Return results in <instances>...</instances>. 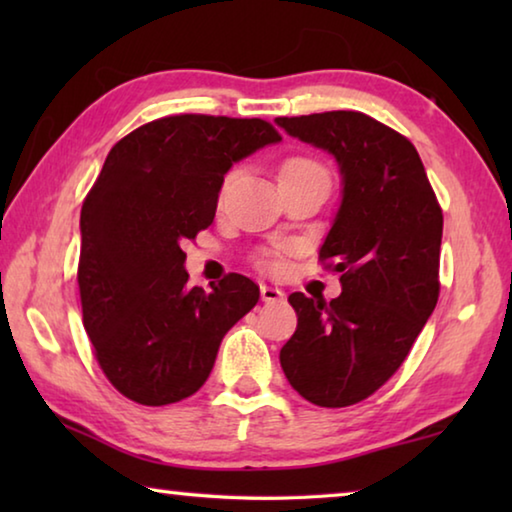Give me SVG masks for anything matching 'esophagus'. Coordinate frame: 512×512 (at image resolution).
<instances>
[{
  "label": "esophagus",
  "mask_w": 512,
  "mask_h": 512,
  "mask_svg": "<svg viewBox=\"0 0 512 512\" xmlns=\"http://www.w3.org/2000/svg\"><path fill=\"white\" fill-rule=\"evenodd\" d=\"M262 300L264 302H280V300H284V291L277 289V287H268V284H264V287H262Z\"/></svg>",
  "instance_id": "obj_1"
}]
</instances>
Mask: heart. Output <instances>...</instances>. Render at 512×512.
Segmentation results:
<instances>
[{
  "instance_id": "heart-1",
  "label": "heart",
  "mask_w": 512,
  "mask_h": 512,
  "mask_svg": "<svg viewBox=\"0 0 512 512\" xmlns=\"http://www.w3.org/2000/svg\"><path fill=\"white\" fill-rule=\"evenodd\" d=\"M296 169H323V167L316 164L314 160H307V158H291V160L284 162V167H282V171H296ZM266 266H271V268L280 266V253L266 255Z\"/></svg>"
}]
</instances>
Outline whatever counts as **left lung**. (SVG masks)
<instances>
[{
    "mask_svg": "<svg viewBox=\"0 0 512 512\" xmlns=\"http://www.w3.org/2000/svg\"><path fill=\"white\" fill-rule=\"evenodd\" d=\"M339 164L341 203L320 259L341 273V296L291 293L298 327L280 350L289 384L339 409L384 386L438 302L443 212L415 146L363 112L277 117Z\"/></svg>",
    "mask_w": 512,
    "mask_h": 512,
    "instance_id": "8db88e82",
    "label": "left lung"
}]
</instances>
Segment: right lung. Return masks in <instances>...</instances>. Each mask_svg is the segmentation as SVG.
I'll return each instance as SVG.
<instances>
[{
	"label": "right lung",
	"mask_w": 512,
	"mask_h": 512,
	"mask_svg": "<svg viewBox=\"0 0 512 512\" xmlns=\"http://www.w3.org/2000/svg\"><path fill=\"white\" fill-rule=\"evenodd\" d=\"M282 142L264 119L176 115L112 146L81 210L83 327L110 384L164 406L201 388L259 287L230 273L187 287L183 241L214 221L225 173Z\"/></svg>",
	"instance_id": "add662e5"
}]
</instances>
